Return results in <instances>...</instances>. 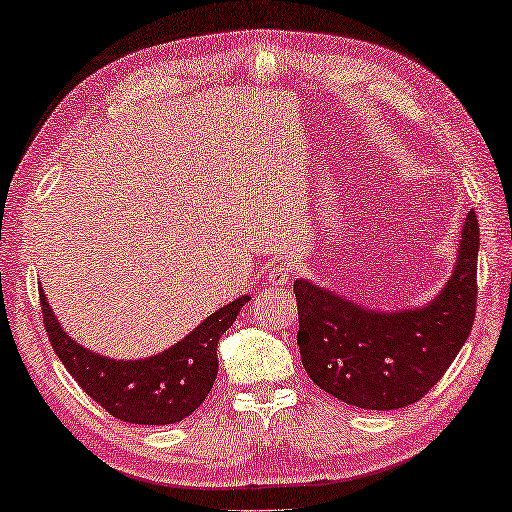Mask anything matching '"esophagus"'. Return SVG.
I'll list each match as a JSON object with an SVG mask.
<instances>
[{
  "mask_svg": "<svg viewBox=\"0 0 512 512\" xmlns=\"http://www.w3.org/2000/svg\"><path fill=\"white\" fill-rule=\"evenodd\" d=\"M291 278H294V271H291L289 264L273 262V264H269V269H266V280H269L275 287L289 285Z\"/></svg>",
  "mask_w": 512,
  "mask_h": 512,
  "instance_id": "1",
  "label": "esophagus"
}]
</instances>
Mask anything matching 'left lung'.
<instances>
[{
    "instance_id": "left-lung-1",
    "label": "left lung",
    "mask_w": 512,
    "mask_h": 512,
    "mask_svg": "<svg viewBox=\"0 0 512 512\" xmlns=\"http://www.w3.org/2000/svg\"><path fill=\"white\" fill-rule=\"evenodd\" d=\"M478 221L462 223L446 285L426 305L373 310L312 280L294 282L303 367L323 392L364 410H399L444 376L476 314Z\"/></svg>"
}]
</instances>
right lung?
I'll return each mask as SVG.
<instances>
[{
	"mask_svg": "<svg viewBox=\"0 0 512 512\" xmlns=\"http://www.w3.org/2000/svg\"><path fill=\"white\" fill-rule=\"evenodd\" d=\"M250 296L218 307L198 328L157 355L113 360L77 344L61 328L40 289L47 337L63 367L104 410L127 424L166 426L196 412L212 392L218 373V339L232 326Z\"/></svg>",
	"mask_w": 512,
	"mask_h": 512,
	"instance_id": "1",
	"label": "right lung"
}]
</instances>
